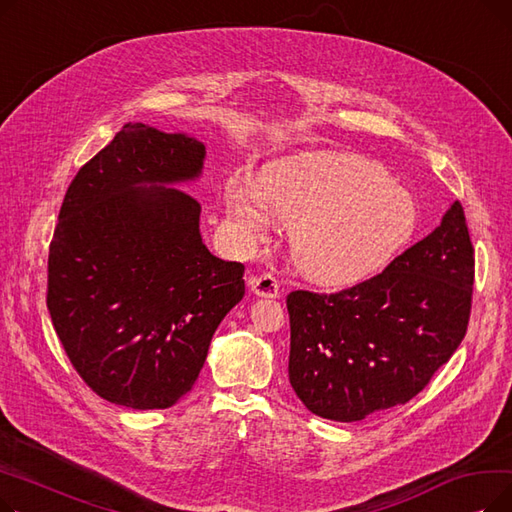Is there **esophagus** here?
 Masks as SVG:
<instances>
[{"label":"esophagus","instance_id":"34e87169","mask_svg":"<svg viewBox=\"0 0 512 512\" xmlns=\"http://www.w3.org/2000/svg\"><path fill=\"white\" fill-rule=\"evenodd\" d=\"M249 286L251 292L257 294V297H265V299H276L280 294V284L274 276L270 274H261V276H251L249 278Z\"/></svg>","mask_w":512,"mask_h":512}]
</instances>
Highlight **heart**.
Returning <instances> with one entry per match:
<instances>
[{"label":"heart","instance_id":"obj_1","mask_svg":"<svg viewBox=\"0 0 512 512\" xmlns=\"http://www.w3.org/2000/svg\"><path fill=\"white\" fill-rule=\"evenodd\" d=\"M259 188L242 176L228 182L230 218L249 236H259L274 215L292 224V257L321 282H355L382 270L419 224L407 188L357 155L313 151L280 159L261 174Z\"/></svg>","mask_w":512,"mask_h":512}]
</instances>
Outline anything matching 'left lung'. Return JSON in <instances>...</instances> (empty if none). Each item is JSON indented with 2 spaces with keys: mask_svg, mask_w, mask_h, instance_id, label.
Masks as SVG:
<instances>
[{
  "mask_svg": "<svg viewBox=\"0 0 512 512\" xmlns=\"http://www.w3.org/2000/svg\"><path fill=\"white\" fill-rule=\"evenodd\" d=\"M473 278L475 251L454 201L382 274L332 294L290 292V386L311 413L342 423L405 405L465 338Z\"/></svg>",
  "mask_w": 512,
  "mask_h": 512,
  "instance_id": "left-lung-1",
  "label": "left lung"
}]
</instances>
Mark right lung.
<instances>
[{"label": "right lung", "instance_id": "obj_1", "mask_svg": "<svg viewBox=\"0 0 512 512\" xmlns=\"http://www.w3.org/2000/svg\"><path fill=\"white\" fill-rule=\"evenodd\" d=\"M203 161L205 145L188 134L128 122L66 191L47 309L80 378L114 405H176L245 297V265L209 253L201 205L170 186L197 180Z\"/></svg>", "mask_w": 512, "mask_h": 512}]
</instances>
